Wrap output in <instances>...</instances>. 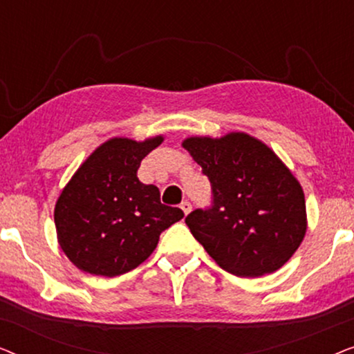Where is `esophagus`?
<instances>
[{"label":"esophagus","instance_id":"esophagus-1","mask_svg":"<svg viewBox=\"0 0 354 354\" xmlns=\"http://www.w3.org/2000/svg\"><path fill=\"white\" fill-rule=\"evenodd\" d=\"M180 209L183 211V214H190V211H192V203L190 201H182V205H180Z\"/></svg>","mask_w":354,"mask_h":354}]
</instances>
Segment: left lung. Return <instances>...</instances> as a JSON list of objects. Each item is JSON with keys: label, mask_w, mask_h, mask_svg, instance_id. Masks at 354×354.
<instances>
[{"label": "left lung", "mask_w": 354, "mask_h": 354, "mask_svg": "<svg viewBox=\"0 0 354 354\" xmlns=\"http://www.w3.org/2000/svg\"><path fill=\"white\" fill-rule=\"evenodd\" d=\"M182 147L211 182V209L185 217L207 254L239 277L282 268L308 229L303 188L282 159L245 132L188 137Z\"/></svg>", "instance_id": "1"}]
</instances>
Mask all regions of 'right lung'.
Here are the masks:
<instances>
[{
    "instance_id": "obj_1",
    "label": "right lung",
    "mask_w": 354,
    "mask_h": 354,
    "mask_svg": "<svg viewBox=\"0 0 354 354\" xmlns=\"http://www.w3.org/2000/svg\"><path fill=\"white\" fill-rule=\"evenodd\" d=\"M162 142V135L109 138L62 188L55 206L57 243L75 268L103 277L129 272L182 219V209L162 205L158 187L137 177L142 159Z\"/></svg>"
}]
</instances>
